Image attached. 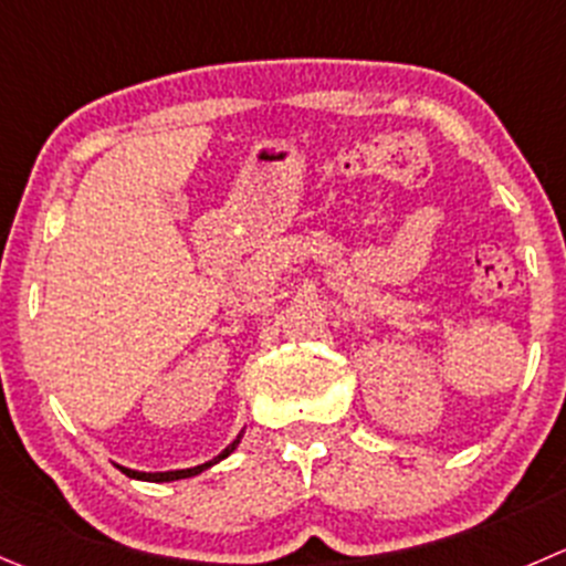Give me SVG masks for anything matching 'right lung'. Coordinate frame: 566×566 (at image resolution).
I'll return each mask as SVG.
<instances>
[{
    "label": "right lung",
    "mask_w": 566,
    "mask_h": 566,
    "mask_svg": "<svg viewBox=\"0 0 566 566\" xmlns=\"http://www.w3.org/2000/svg\"><path fill=\"white\" fill-rule=\"evenodd\" d=\"M240 437H243V431H240V434H238V440H234L232 446H229V448H223V451L218 453V457L212 459V462H207V464H199V468H190V470H168V473H140V470H129V468H120V464H118V470H120V473H124V475H129V479H137V481H155V484H166V481L190 479V475H199L201 470L212 468V464H218V462H221V459H227L229 453H232L234 448L240 446Z\"/></svg>",
    "instance_id": "1"
}]
</instances>
